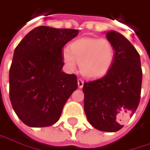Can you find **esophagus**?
Segmentation results:
<instances>
[{"label":"esophagus","mask_w":150,"mask_h":150,"mask_svg":"<svg viewBox=\"0 0 150 150\" xmlns=\"http://www.w3.org/2000/svg\"><path fill=\"white\" fill-rule=\"evenodd\" d=\"M78 87L80 88H83V85H84V81L81 80V79H78Z\"/></svg>","instance_id":"esophagus-1"}]
</instances>
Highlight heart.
<instances>
[{
  "label": "heart",
  "instance_id": "heart-1",
  "mask_svg": "<svg viewBox=\"0 0 150 150\" xmlns=\"http://www.w3.org/2000/svg\"><path fill=\"white\" fill-rule=\"evenodd\" d=\"M62 59L68 69L75 70L78 62L82 75L95 79L105 75L112 69L115 49L108 39L82 38L71 43L69 50H62Z\"/></svg>",
  "mask_w": 150,
  "mask_h": 150
}]
</instances>
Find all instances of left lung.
Returning <instances> with one entry per match:
<instances>
[{"mask_svg": "<svg viewBox=\"0 0 150 150\" xmlns=\"http://www.w3.org/2000/svg\"><path fill=\"white\" fill-rule=\"evenodd\" d=\"M106 38L115 49L114 62L104 77L84 83V111L95 129L115 132L139 105L143 72L140 56L125 37L110 31Z\"/></svg>", "mask_w": 150, "mask_h": 150, "instance_id": "obj_1", "label": "left lung"}]
</instances>
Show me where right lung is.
I'll list each match as a JSON object with an SVG mask.
<instances>
[{"label": "right lung", "mask_w": 150, "mask_h": 150, "mask_svg": "<svg viewBox=\"0 0 150 150\" xmlns=\"http://www.w3.org/2000/svg\"><path fill=\"white\" fill-rule=\"evenodd\" d=\"M79 33L74 29L38 26L14 50L9 70L12 106L30 127L56 124L69 96L77 88L75 75L64 73L63 46Z\"/></svg>", "instance_id": "right-lung-1"}]
</instances>
